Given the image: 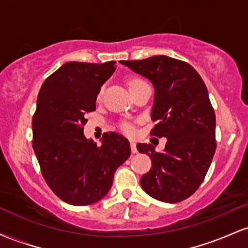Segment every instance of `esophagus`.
I'll use <instances>...</instances> for the list:
<instances>
[{"instance_id": "obj_1", "label": "esophagus", "mask_w": 248, "mask_h": 248, "mask_svg": "<svg viewBox=\"0 0 248 248\" xmlns=\"http://www.w3.org/2000/svg\"><path fill=\"white\" fill-rule=\"evenodd\" d=\"M130 149H132V153L133 154H135V153H138V149H136V143H135V141H130Z\"/></svg>"}]
</instances>
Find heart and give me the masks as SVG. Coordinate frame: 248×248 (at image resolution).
Masks as SVG:
<instances>
[{"mask_svg":"<svg viewBox=\"0 0 248 248\" xmlns=\"http://www.w3.org/2000/svg\"><path fill=\"white\" fill-rule=\"evenodd\" d=\"M142 82H143V81H142L141 79H139V78H128L126 80L128 90H132V88L139 86V85H141ZM100 98H101V91L99 92V94H98V100H100ZM122 129H124L126 133H132L133 132L132 127H130L129 124H122Z\"/></svg>","mask_w":248,"mask_h":248,"instance_id":"1","label":"heart"}]
</instances>
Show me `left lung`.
Listing matches in <instances>:
<instances>
[{
	"mask_svg": "<svg viewBox=\"0 0 248 248\" xmlns=\"http://www.w3.org/2000/svg\"><path fill=\"white\" fill-rule=\"evenodd\" d=\"M120 62L153 84L156 124L150 134L167 139L162 153L152 144L136 146L152 160L142 189L166 203L184 201L204 181L216 152V115L205 84L191 65L168 56Z\"/></svg>",
	"mask_w": 248,
	"mask_h": 248,
	"instance_id": "8db88e82",
	"label": "left lung"
}]
</instances>
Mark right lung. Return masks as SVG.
<instances>
[{"mask_svg": "<svg viewBox=\"0 0 248 248\" xmlns=\"http://www.w3.org/2000/svg\"><path fill=\"white\" fill-rule=\"evenodd\" d=\"M115 69V62H65L39 90L32 148L47 186L71 205L104 198L130 155L129 141L121 134L106 133L100 147L84 135L85 115L95 110L96 95Z\"/></svg>", "mask_w": 248, "mask_h": 248, "instance_id": "obj_1", "label": "right lung"}]
</instances>
